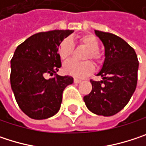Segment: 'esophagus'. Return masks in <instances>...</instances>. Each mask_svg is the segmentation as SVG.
I'll use <instances>...</instances> for the list:
<instances>
[{
    "label": "esophagus",
    "instance_id": "1",
    "mask_svg": "<svg viewBox=\"0 0 146 146\" xmlns=\"http://www.w3.org/2000/svg\"><path fill=\"white\" fill-rule=\"evenodd\" d=\"M73 81H74V83H75V84H79V83H81V82H82V80H81V79H78V78H74V79H73Z\"/></svg>",
    "mask_w": 146,
    "mask_h": 146
}]
</instances>
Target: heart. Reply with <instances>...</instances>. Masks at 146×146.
Segmentation results:
<instances>
[{
  "label": "heart",
  "instance_id": "b5f03b06",
  "mask_svg": "<svg viewBox=\"0 0 146 146\" xmlns=\"http://www.w3.org/2000/svg\"><path fill=\"white\" fill-rule=\"evenodd\" d=\"M78 42L82 46L89 50L86 59H92L96 62H99L102 59L101 53L97 50L99 48V42L97 39L91 35H85L78 37ZM73 51V43L70 39H65L59 45L58 54L62 60L67 61L70 58ZM64 72L69 75L77 78H83L94 71V65L90 62H77L75 61H69L63 66Z\"/></svg>",
  "mask_w": 146,
  "mask_h": 146
}]
</instances>
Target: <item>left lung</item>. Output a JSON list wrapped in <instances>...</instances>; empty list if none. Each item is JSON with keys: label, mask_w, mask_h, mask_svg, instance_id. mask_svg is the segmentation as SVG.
<instances>
[{"label": "left lung", "mask_w": 146, "mask_h": 146, "mask_svg": "<svg viewBox=\"0 0 146 146\" xmlns=\"http://www.w3.org/2000/svg\"><path fill=\"white\" fill-rule=\"evenodd\" d=\"M105 47V60L97 76L90 80L91 92L84 97L87 108L95 114L113 116L129 102L138 79L139 61L134 50L122 38L95 30Z\"/></svg>", "instance_id": "8db88e82"}]
</instances>
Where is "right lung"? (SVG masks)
<instances>
[{"mask_svg":"<svg viewBox=\"0 0 146 146\" xmlns=\"http://www.w3.org/2000/svg\"><path fill=\"white\" fill-rule=\"evenodd\" d=\"M73 30L37 33L20 44L11 60V87L20 109L33 119H45L57 113L64 89L72 84L71 76L46 79L62 67L58 48Z\"/></svg>","mask_w":146,"mask_h":146,"instance_id":"add662e5","label":"right lung"}]
</instances>
